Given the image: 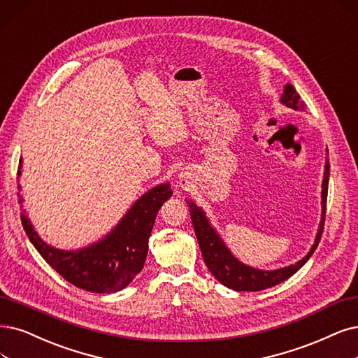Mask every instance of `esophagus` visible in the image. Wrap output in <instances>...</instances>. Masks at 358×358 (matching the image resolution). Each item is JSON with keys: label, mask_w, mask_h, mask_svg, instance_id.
<instances>
[{"label": "esophagus", "mask_w": 358, "mask_h": 358, "mask_svg": "<svg viewBox=\"0 0 358 358\" xmlns=\"http://www.w3.org/2000/svg\"><path fill=\"white\" fill-rule=\"evenodd\" d=\"M181 181H186V180H184V178H181Z\"/></svg>", "instance_id": "1"}]
</instances>
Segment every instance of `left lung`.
Segmentation results:
<instances>
[{"instance_id": "1", "label": "left lung", "mask_w": 358, "mask_h": 358, "mask_svg": "<svg viewBox=\"0 0 358 358\" xmlns=\"http://www.w3.org/2000/svg\"><path fill=\"white\" fill-rule=\"evenodd\" d=\"M282 103L286 104L287 108H292L295 110H303L306 103L301 100V96L296 92V90L292 85H286L285 92L282 96ZM329 162L326 161L324 166V180H323V192H322V206H323V215L319 233L315 237V243L313 245L311 250L307 257H303L301 261H298L294 266H289L280 270L274 271H262L257 268H250L245 264L237 261L230 250L224 246L222 241L218 237V234L214 231V229L209 226V222L203 214V210L196 206L193 202H187L190 218L193 222V229L199 242L201 252L203 257V261L206 264L208 270L215 275V279L233 290H246V292H257V290L268 289L275 285H279L285 280H287L290 275H294L303 264H306L315 248L319 246V242L322 239L323 229H324V218H326V202H327V186H329Z\"/></svg>"}]
</instances>
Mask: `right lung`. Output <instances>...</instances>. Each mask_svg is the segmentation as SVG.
<instances>
[{
	"instance_id": "obj_1",
	"label": "right lung",
	"mask_w": 358,
	"mask_h": 358,
	"mask_svg": "<svg viewBox=\"0 0 358 358\" xmlns=\"http://www.w3.org/2000/svg\"><path fill=\"white\" fill-rule=\"evenodd\" d=\"M17 176H20V165ZM171 196L169 184L156 186L132 205L106 239L75 252L48 246L39 239L26 215L22 214L20 220L35 249L64 280L88 292L110 294L124 289L143 270L156 214ZM17 197H20L19 193Z\"/></svg>"
}]
</instances>
